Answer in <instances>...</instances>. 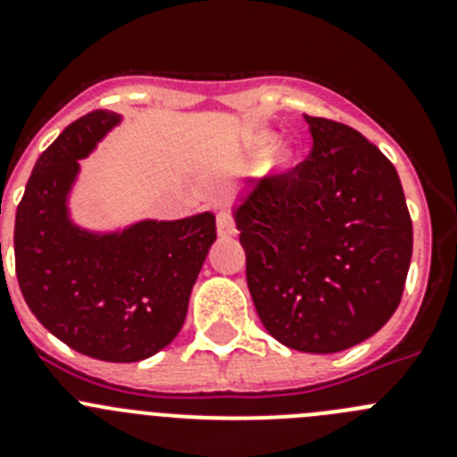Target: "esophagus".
<instances>
[{
  "label": "esophagus",
  "instance_id": "obj_1",
  "mask_svg": "<svg viewBox=\"0 0 457 457\" xmlns=\"http://www.w3.org/2000/svg\"><path fill=\"white\" fill-rule=\"evenodd\" d=\"M217 233H220L221 237L236 236V220H233V215L228 210H220V212H217Z\"/></svg>",
  "mask_w": 457,
  "mask_h": 457
}]
</instances>
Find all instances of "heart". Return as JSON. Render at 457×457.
Segmentation results:
<instances>
[{
	"label": "heart",
	"instance_id": "b5f03b06",
	"mask_svg": "<svg viewBox=\"0 0 457 457\" xmlns=\"http://www.w3.org/2000/svg\"><path fill=\"white\" fill-rule=\"evenodd\" d=\"M272 141H274V137H272V135H265L263 139H261V146H265V148L272 146Z\"/></svg>",
	"mask_w": 457,
	"mask_h": 457
}]
</instances>
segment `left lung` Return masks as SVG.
Wrapping results in <instances>:
<instances>
[{
	"label": "left lung",
	"mask_w": 457,
	"mask_h": 457,
	"mask_svg": "<svg viewBox=\"0 0 457 457\" xmlns=\"http://www.w3.org/2000/svg\"><path fill=\"white\" fill-rule=\"evenodd\" d=\"M304 119L309 160L240 194L233 217L265 329L329 354L373 337L398 309L411 220L385 153L350 125Z\"/></svg>",
	"instance_id": "left-lung-1"
}]
</instances>
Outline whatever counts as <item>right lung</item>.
Returning a JSON list of instances; mask_svg holds the SVG:
<instances>
[{
    "label": "right lung",
    "instance_id": "right-lung-1",
    "mask_svg": "<svg viewBox=\"0 0 457 457\" xmlns=\"http://www.w3.org/2000/svg\"><path fill=\"white\" fill-rule=\"evenodd\" d=\"M119 123L120 114L96 109L43 151L15 212L13 245L20 290L40 325L87 357L130 364L179 337L217 231L212 212L109 233L71 220L79 160Z\"/></svg>",
    "mask_w": 457,
    "mask_h": 457
}]
</instances>
